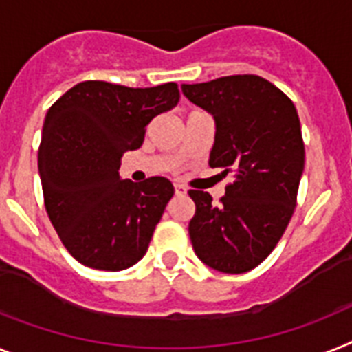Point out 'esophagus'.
<instances>
[{
	"label": "esophagus",
	"instance_id": "1",
	"mask_svg": "<svg viewBox=\"0 0 352 352\" xmlns=\"http://www.w3.org/2000/svg\"><path fill=\"white\" fill-rule=\"evenodd\" d=\"M173 188H175L177 195H186V191H188L182 184H173Z\"/></svg>",
	"mask_w": 352,
	"mask_h": 352
}]
</instances>
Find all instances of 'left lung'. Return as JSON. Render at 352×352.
I'll list each match as a JSON object with an SVG mask.
<instances>
[{"label": "left lung", "instance_id": "obj_1", "mask_svg": "<svg viewBox=\"0 0 352 352\" xmlns=\"http://www.w3.org/2000/svg\"><path fill=\"white\" fill-rule=\"evenodd\" d=\"M182 93L214 118L209 166L234 177L220 204L206 191H190L195 254L214 270L243 274L267 259L294 214L304 170L297 109L258 75L182 84Z\"/></svg>", "mask_w": 352, "mask_h": 352}]
</instances>
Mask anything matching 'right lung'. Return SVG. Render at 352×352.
<instances>
[{"mask_svg": "<svg viewBox=\"0 0 352 352\" xmlns=\"http://www.w3.org/2000/svg\"><path fill=\"white\" fill-rule=\"evenodd\" d=\"M175 82L125 87L76 84L50 107L39 146L44 206L58 238L78 263L125 270L146 254L173 197L164 177L123 181V153L143 144L146 125L179 103Z\"/></svg>", "mask_w": 352, "mask_h": 352, "instance_id": "obj_1", "label": "right lung"}]
</instances>
